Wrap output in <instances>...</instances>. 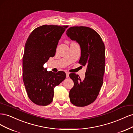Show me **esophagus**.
<instances>
[{
  "instance_id": "1",
  "label": "esophagus",
  "mask_w": 133,
  "mask_h": 133,
  "mask_svg": "<svg viewBox=\"0 0 133 133\" xmlns=\"http://www.w3.org/2000/svg\"><path fill=\"white\" fill-rule=\"evenodd\" d=\"M69 72H66V77L68 78V77H69Z\"/></svg>"
}]
</instances>
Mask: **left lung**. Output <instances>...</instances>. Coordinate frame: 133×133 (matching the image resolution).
Listing matches in <instances>:
<instances>
[{"label": "left lung", "mask_w": 133, "mask_h": 133, "mask_svg": "<svg viewBox=\"0 0 133 133\" xmlns=\"http://www.w3.org/2000/svg\"><path fill=\"white\" fill-rule=\"evenodd\" d=\"M78 42L81 48L79 63L87 66L83 80L75 73L69 74L74 86L69 91L71 103L76 107H85L93 103L99 93L105 72V45L99 34L89 27L72 26L66 33Z\"/></svg>", "instance_id": "obj_1"}]
</instances>
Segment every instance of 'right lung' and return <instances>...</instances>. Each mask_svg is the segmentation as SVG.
<instances>
[{
  "mask_svg": "<svg viewBox=\"0 0 133 133\" xmlns=\"http://www.w3.org/2000/svg\"><path fill=\"white\" fill-rule=\"evenodd\" d=\"M68 25H44L31 32L23 57V79L28 97L38 105H49L54 88L66 78L65 72L48 71L43 65L55 54L56 49Z\"/></svg>",
  "mask_w": 133,
  "mask_h": 133,
  "instance_id": "1",
  "label": "right lung"
}]
</instances>
